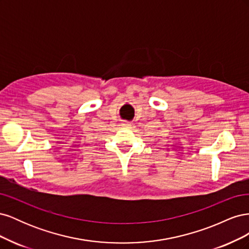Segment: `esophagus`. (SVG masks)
Segmentation results:
<instances>
[{"instance_id":"obj_1","label":"esophagus","mask_w":249,"mask_h":249,"mask_svg":"<svg viewBox=\"0 0 249 249\" xmlns=\"http://www.w3.org/2000/svg\"><path fill=\"white\" fill-rule=\"evenodd\" d=\"M131 125H132V124H130V123H124V124H122V126H124V127H131Z\"/></svg>"}]
</instances>
